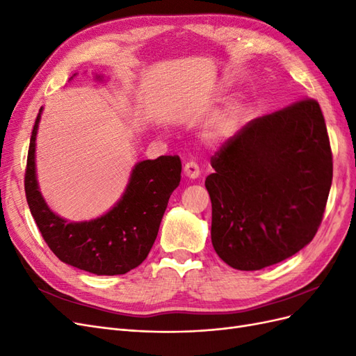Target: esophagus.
Here are the masks:
<instances>
[{
    "label": "esophagus",
    "mask_w": 356,
    "mask_h": 356,
    "mask_svg": "<svg viewBox=\"0 0 356 356\" xmlns=\"http://www.w3.org/2000/svg\"><path fill=\"white\" fill-rule=\"evenodd\" d=\"M184 174L186 177L191 178V179H196L199 175H200V169H199V165L196 163V161H187V163L184 165Z\"/></svg>",
    "instance_id": "1"
}]
</instances>
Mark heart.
<instances>
[{
	"label": "heart",
	"instance_id": "b5f03b06",
	"mask_svg": "<svg viewBox=\"0 0 356 356\" xmlns=\"http://www.w3.org/2000/svg\"><path fill=\"white\" fill-rule=\"evenodd\" d=\"M236 127V117L233 113L224 114L222 117L217 118L209 129H208V138L211 141H220L222 138H227L234 132Z\"/></svg>",
	"mask_w": 356,
	"mask_h": 356
}]
</instances>
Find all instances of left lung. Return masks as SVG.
<instances>
[{
  "mask_svg": "<svg viewBox=\"0 0 356 356\" xmlns=\"http://www.w3.org/2000/svg\"><path fill=\"white\" fill-rule=\"evenodd\" d=\"M211 165V239L224 263L260 270L315 238L332 181L330 138L315 99L254 118Z\"/></svg>",
  "mask_w": 356,
  "mask_h": 356,
  "instance_id": "left-lung-1",
  "label": "left lung"
}]
</instances>
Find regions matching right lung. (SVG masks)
<instances>
[{"label": "right lung", "mask_w": 356, "mask_h": 356, "mask_svg": "<svg viewBox=\"0 0 356 356\" xmlns=\"http://www.w3.org/2000/svg\"><path fill=\"white\" fill-rule=\"evenodd\" d=\"M99 79V77H98ZM31 134L25 193L42 239L60 261L95 275H124L141 264L157 238L169 197L181 181L178 156H160L135 165L122 199L99 218L70 222L42 199L35 174V138Z\"/></svg>", "instance_id": "right-lung-1"}]
</instances>
